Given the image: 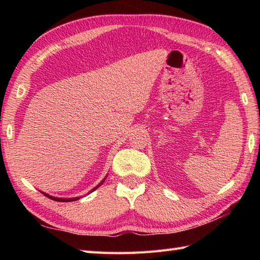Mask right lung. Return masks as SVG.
Instances as JSON below:
<instances>
[{
    "label": "right lung",
    "mask_w": 260,
    "mask_h": 260,
    "mask_svg": "<svg viewBox=\"0 0 260 260\" xmlns=\"http://www.w3.org/2000/svg\"><path fill=\"white\" fill-rule=\"evenodd\" d=\"M105 179H106V178H105ZM105 179L101 182V183H99L97 186H95V187H93V189L90 191V192H92V191H95L96 189H97V187H99V186H101L103 183H104V181H105ZM89 192V193H90ZM43 193V194H45L46 197H48L49 199H51V200H54V201H59V202H71V201H77V200H79V197H76V198H66V199H62V198H56V197H52V196H49V194H47V193H45V192H42Z\"/></svg>",
    "instance_id": "right-lung-1"
}]
</instances>
